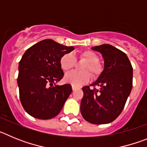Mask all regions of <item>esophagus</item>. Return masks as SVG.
Listing matches in <instances>:
<instances>
[{
	"mask_svg": "<svg viewBox=\"0 0 147 147\" xmlns=\"http://www.w3.org/2000/svg\"><path fill=\"white\" fill-rule=\"evenodd\" d=\"M76 89H77V88H76V87L72 86V90H76Z\"/></svg>",
	"mask_w": 147,
	"mask_h": 147,
	"instance_id": "esophagus-1",
	"label": "esophagus"
}]
</instances>
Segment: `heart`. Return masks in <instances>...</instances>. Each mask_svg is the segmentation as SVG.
<instances>
[{"label":"heart","mask_w":147,"mask_h":147,"mask_svg":"<svg viewBox=\"0 0 147 147\" xmlns=\"http://www.w3.org/2000/svg\"><path fill=\"white\" fill-rule=\"evenodd\" d=\"M80 59L87 62V64L82 67V72L71 71L65 76V81L73 86L78 87L85 85L90 81L91 74L93 78H96L102 71V65L98 63V56L93 51L86 50L80 54ZM76 58L72 54L68 53L62 56L60 59L61 68L64 71H68L75 66Z\"/></svg>","instance_id":"b5f03b06"}]
</instances>
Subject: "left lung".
<instances>
[{
    "label": "left lung",
    "instance_id": "8db88e82",
    "mask_svg": "<svg viewBox=\"0 0 147 147\" xmlns=\"http://www.w3.org/2000/svg\"><path fill=\"white\" fill-rule=\"evenodd\" d=\"M102 54L104 70L90 89L82 88L80 110L83 118L93 124H108L121 114L132 87V67L127 54L109 44L91 48Z\"/></svg>",
    "mask_w": 147,
    "mask_h": 147
}]
</instances>
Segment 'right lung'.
I'll use <instances>...</instances> for the list:
<instances>
[{
	"label": "right lung",
	"mask_w": 147,
	"mask_h": 147,
	"mask_svg": "<svg viewBox=\"0 0 147 147\" xmlns=\"http://www.w3.org/2000/svg\"><path fill=\"white\" fill-rule=\"evenodd\" d=\"M74 49L46 39L24 53L19 62L18 85L22 106L30 115L45 120L59 113L72 92L69 84H56L64 76L60 59Z\"/></svg>",
	"instance_id": "add662e5"
}]
</instances>
